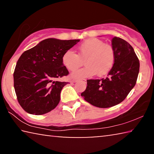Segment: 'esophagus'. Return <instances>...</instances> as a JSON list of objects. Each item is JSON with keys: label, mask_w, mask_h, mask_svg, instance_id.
<instances>
[{"label": "esophagus", "mask_w": 154, "mask_h": 154, "mask_svg": "<svg viewBox=\"0 0 154 154\" xmlns=\"http://www.w3.org/2000/svg\"><path fill=\"white\" fill-rule=\"evenodd\" d=\"M83 82H85V81H86V80H85V79H83ZM78 81H79V80H72V83H75V82H78Z\"/></svg>", "instance_id": "1"}]
</instances>
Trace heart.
<instances>
[{"label":"heart","mask_w":154,"mask_h":154,"mask_svg":"<svg viewBox=\"0 0 154 154\" xmlns=\"http://www.w3.org/2000/svg\"><path fill=\"white\" fill-rule=\"evenodd\" d=\"M62 63L70 71H75L85 60V66L72 73L73 78H84L97 74L102 76L110 71L115 61L113 48L98 38H91L83 41L78 47V54L67 50L62 56Z\"/></svg>","instance_id":"b5f03b06"}]
</instances>
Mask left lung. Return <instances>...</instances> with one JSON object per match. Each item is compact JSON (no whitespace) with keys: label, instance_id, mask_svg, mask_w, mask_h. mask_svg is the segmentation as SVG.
I'll return each mask as SVG.
<instances>
[{"label":"left lung","instance_id":"1","mask_svg":"<svg viewBox=\"0 0 154 154\" xmlns=\"http://www.w3.org/2000/svg\"><path fill=\"white\" fill-rule=\"evenodd\" d=\"M115 52L113 66L108 77L87 80V87L81 96L95 106L109 108L122 102L136 84L140 63L134 49L122 38L111 40Z\"/></svg>","mask_w":154,"mask_h":154}]
</instances>
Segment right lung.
I'll list each match as a JSON object with an SVG mask.
<instances>
[{
  "label": "right lung",
  "instance_id": "right-lung-1",
  "mask_svg": "<svg viewBox=\"0 0 154 154\" xmlns=\"http://www.w3.org/2000/svg\"><path fill=\"white\" fill-rule=\"evenodd\" d=\"M79 41L47 38L21 55L14 72V88L25 111L38 116L58 105L61 90L68 82L56 79L69 73L62 56Z\"/></svg>",
  "mask_w": 154,
  "mask_h": 154
}]
</instances>
